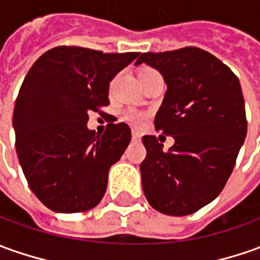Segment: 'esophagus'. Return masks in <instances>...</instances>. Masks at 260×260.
<instances>
[{
  "instance_id": "1",
  "label": "esophagus",
  "mask_w": 260,
  "mask_h": 260,
  "mask_svg": "<svg viewBox=\"0 0 260 260\" xmlns=\"http://www.w3.org/2000/svg\"><path fill=\"white\" fill-rule=\"evenodd\" d=\"M141 139V134L137 129H132V141H139Z\"/></svg>"
}]
</instances>
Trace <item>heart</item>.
<instances>
[{
    "label": "heart",
    "instance_id": "heart-1",
    "mask_svg": "<svg viewBox=\"0 0 260 260\" xmlns=\"http://www.w3.org/2000/svg\"><path fill=\"white\" fill-rule=\"evenodd\" d=\"M155 74H158L156 71L153 70V68H149V67H145V68H141L139 70V81L142 82L144 79H146L148 77H152V75H155ZM144 114H141V112H138V111H135V109H131V111H128L126 114H125V119L126 121H129L131 123H141L142 121H144Z\"/></svg>",
    "mask_w": 260,
    "mask_h": 260
}]
</instances>
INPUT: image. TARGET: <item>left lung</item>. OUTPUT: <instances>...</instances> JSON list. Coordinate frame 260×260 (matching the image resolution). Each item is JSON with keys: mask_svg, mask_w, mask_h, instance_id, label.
<instances>
[{"mask_svg": "<svg viewBox=\"0 0 260 260\" xmlns=\"http://www.w3.org/2000/svg\"><path fill=\"white\" fill-rule=\"evenodd\" d=\"M142 62L167 82L153 123L175 139L164 151L155 135L142 138L145 197L160 213L190 215L218 197L234 171L248 131L241 84L228 65L197 47L144 52L135 65Z\"/></svg>", "mask_w": 260, "mask_h": 260, "instance_id": "left-lung-1", "label": "left lung"}]
</instances>
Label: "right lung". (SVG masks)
<instances>
[{"instance_id":"right-lung-1","label":"right lung","mask_w":260,"mask_h":260,"mask_svg":"<svg viewBox=\"0 0 260 260\" xmlns=\"http://www.w3.org/2000/svg\"><path fill=\"white\" fill-rule=\"evenodd\" d=\"M138 56L61 45L28 71L14 108L15 148L29 188L51 211L86 212L105 195L131 128L108 123L96 135L86 128L88 112L109 105V82Z\"/></svg>"}]
</instances>
